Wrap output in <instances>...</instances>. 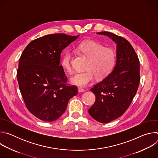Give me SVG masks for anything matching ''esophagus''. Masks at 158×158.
<instances>
[{
  "label": "esophagus",
  "mask_w": 158,
  "mask_h": 158,
  "mask_svg": "<svg viewBox=\"0 0 158 158\" xmlns=\"http://www.w3.org/2000/svg\"><path fill=\"white\" fill-rule=\"evenodd\" d=\"M78 91H79V93H83V92L85 91V90L84 89L81 88V87H79L78 88Z\"/></svg>",
  "instance_id": "esophagus-1"
}]
</instances>
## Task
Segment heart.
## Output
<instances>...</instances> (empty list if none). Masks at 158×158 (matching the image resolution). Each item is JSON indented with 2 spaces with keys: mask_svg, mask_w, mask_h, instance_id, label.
<instances>
[{
  "mask_svg": "<svg viewBox=\"0 0 158 158\" xmlns=\"http://www.w3.org/2000/svg\"><path fill=\"white\" fill-rule=\"evenodd\" d=\"M79 51L84 55L88 60L85 67V71L74 74L71 78L72 84L79 87H84L91 82L95 76L100 79L107 76L112 71L116 61V55L113 49L105 48L102 44L87 40L78 46ZM72 54L66 52L62 56L60 64L67 72L73 70Z\"/></svg>",
  "mask_w": 158,
  "mask_h": 158,
  "instance_id": "obj_1",
  "label": "heart"
}]
</instances>
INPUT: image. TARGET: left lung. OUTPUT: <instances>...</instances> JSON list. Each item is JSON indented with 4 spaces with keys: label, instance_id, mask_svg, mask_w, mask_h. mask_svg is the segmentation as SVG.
I'll return each instance as SVG.
<instances>
[{
    "label": "left lung",
    "instance_id": "1",
    "mask_svg": "<svg viewBox=\"0 0 158 158\" xmlns=\"http://www.w3.org/2000/svg\"><path fill=\"white\" fill-rule=\"evenodd\" d=\"M116 45V64L114 69L91 91L96 101L88 110L93 118L108 123L121 116L131 104L140 82V64L131 44L124 38L112 32H100Z\"/></svg>",
    "mask_w": 158,
    "mask_h": 158
}]
</instances>
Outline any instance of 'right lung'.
Returning <instances> with one entry per match:
<instances>
[{"instance_id":"obj_1","label":"right lung","mask_w":158,"mask_h":158,"mask_svg":"<svg viewBox=\"0 0 158 158\" xmlns=\"http://www.w3.org/2000/svg\"><path fill=\"white\" fill-rule=\"evenodd\" d=\"M79 35H44L31 42L19 62L17 77L26 106L38 119L52 122L65 112L69 99L78 93L76 85L67 84L60 65L62 51Z\"/></svg>"}]
</instances>
